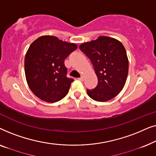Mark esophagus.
<instances>
[{"instance_id":"1","label":"esophagus","mask_w":156,"mask_h":156,"mask_svg":"<svg viewBox=\"0 0 156 156\" xmlns=\"http://www.w3.org/2000/svg\"><path fill=\"white\" fill-rule=\"evenodd\" d=\"M78 80H80V81H83V80H84V77H83V76H81V77L78 78Z\"/></svg>"}]
</instances>
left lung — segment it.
Returning <instances> with one entry per match:
<instances>
[{
  "label": "left lung",
  "mask_w": 156,
  "mask_h": 156,
  "mask_svg": "<svg viewBox=\"0 0 156 156\" xmlns=\"http://www.w3.org/2000/svg\"><path fill=\"white\" fill-rule=\"evenodd\" d=\"M90 59L98 78L97 86L87 89L89 97L97 101H106L122 90L129 72V60L122 43L114 38L100 36L80 45Z\"/></svg>",
  "instance_id": "left-lung-1"
}]
</instances>
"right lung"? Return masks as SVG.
<instances>
[{"label":"right lung","mask_w":156,"mask_h":156,"mask_svg":"<svg viewBox=\"0 0 156 156\" xmlns=\"http://www.w3.org/2000/svg\"><path fill=\"white\" fill-rule=\"evenodd\" d=\"M77 49L74 43L44 35L29 47L25 57L27 84L36 97L54 103L67 94L74 80L67 77L65 59Z\"/></svg>","instance_id":"right-lung-1"}]
</instances>
